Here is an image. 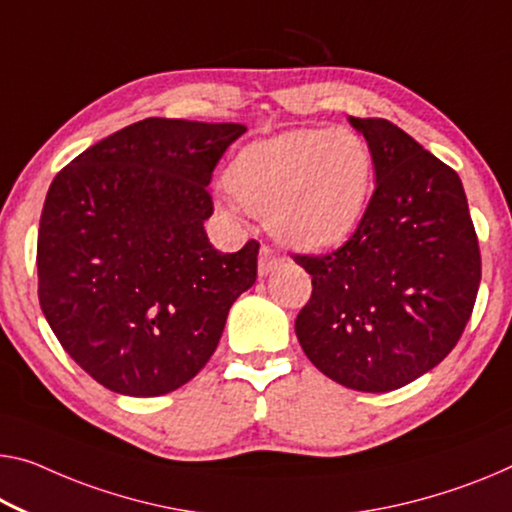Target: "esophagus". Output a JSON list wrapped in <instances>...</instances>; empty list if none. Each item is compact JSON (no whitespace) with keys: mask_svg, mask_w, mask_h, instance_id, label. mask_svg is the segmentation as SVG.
I'll list each match as a JSON object with an SVG mask.
<instances>
[{"mask_svg":"<svg viewBox=\"0 0 512 512\" xmlns=\"http://www.w3.org/2000/svg\"><path fill=\"white\" fill-rule=\"evenodd\" d=\"M281 263L283 258L274 254L270 247H261V256H258V274H261V277H267V274L277 270Z\"/></svg>","mask_w":512,"mask_h":512,"instance_id":"34e87169","label":"esophagus"}]
</instances>
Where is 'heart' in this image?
<instances>
[{
  "label": "heart",
  "mask_w": 512,
  "mask_h": 512,
  "mask_svg": "<svg viewBox=\"0 0 512 512\" xmlns=\"http://www.w3.org/2000/svg\"><path fill=\"white\" fill-rule=\"evenodd\" d=\"M226 185L297 249H327L357 229L373 192L371 144L350 128H297L251 141Z\"/></svg>",
  "instance_id": "b5f03b06"
}]
</instances>
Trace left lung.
Instances as JSON below:
<instances>
[{"mask_svg":"<svg viewBox=\"0 0 512 512\" xmlns=\"http://www.w3.org/2000/svg\"><path fill=\"white\" fill-rule=\"evenodd\" d=\"M348 121L371 144L375 192L341 249L295 256L313 286L295 334L320 373L384 393L455 348L476 302L481 251L451 167L398 125Z\"/></svg>","mask_w":512,"mask_h":512,"instance_id":"left-lung-1","label":"left lung"}]
</instances>
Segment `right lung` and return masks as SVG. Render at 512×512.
<instances>
[{
    "label": "right lung",
    "instance_id": "right-lung-1",
    "mask_svg": "<svg viewBox=\"0 0 512 512\" xmlns=\"http://www.w3.org/2000/svg\"><path fill=\"white\" fill-rule=\"evenodd\" d=\"M240 123L144 119L52 180L38 229V300L93 380L164 396L208 364L226 316L254 286L258 242L210 245L206 187Z\"/></svg>",
    "mask_w": 512,
    "mask_h": 512
}]
</instances>
